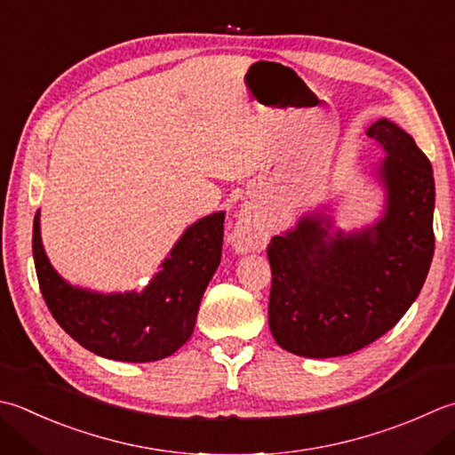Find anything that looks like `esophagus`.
I'll use <instances>...</instances> for the list:
<instances>
[{"mask_svg":"<svg viewBox=\"0 0 455 455\" xmlns=\"http://www.w3.org/2000/svg\"><path fill=\"white\" fill-rule=\"evenodd\" d=\"M266 240V227L262 219L254 211H244L236 220L233 230V243L238 252H248L254 248H260Z\"/></svg>","mask_w":455,"mask_h":455,"instance_id":"esophagus-1","label":"esophagus"}]
</instances>
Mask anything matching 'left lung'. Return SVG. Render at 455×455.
Returning <instances> with one entry per match:
<instances>
[{
  "label": "left lung",
  "instance_id": "obj_1",
  "mask_svg": "<svg viewBox=\"0 0 455 455\" xmlns=\"http://www.w3.org/2000/svg\"><path fill=\"white\" fill-rule=\"evenodd\" d=\"M367 136L385 149L387 207L375 225L333 230L314 212L268 244V323L299 357H341L393 329L420 293L434 256V173L411 133L380 118Z\"/></svg>",
  "mask_w": 455,
  "mask_h": 455
}]
</instances>
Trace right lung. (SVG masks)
<instances>
[{
	"label": "right lung",
	"instance_id": "obj_1",
	"mask_svg": "<svg viewBox=\"0 0 455 455\" xmlns=\"http://www.w3.org/2000/svg\"><path fill=\"white\" fill-rule=\"evenodd\" d=\"M225 212L185 230L144 291L98 293L70 286L43 251L39 211L33 219V260L52 317L84 349L104 359L149 363L189 339L204 288L219 268Z\"/></svg>",
	"mask_w": 455,
	"mask_h": 455
}]
</instances>
